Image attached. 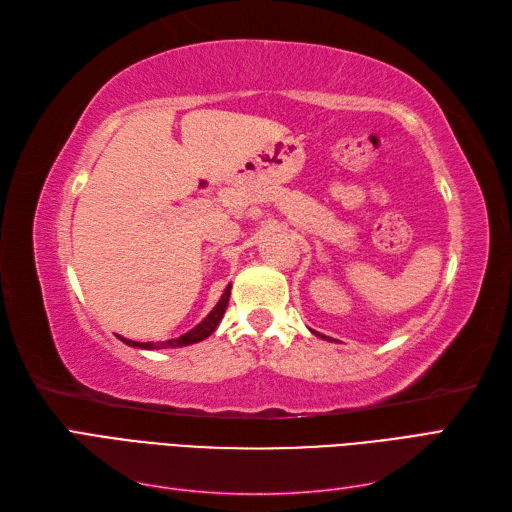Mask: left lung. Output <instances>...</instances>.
Wrapping results in <instances>:
<instances>
[{
  "instance_id": "1",
  "label": "left lung",
  "mask_w": 512,
  "mask_h": 512,
  "mask_svg": "<svg viewBox=\"0 0 512 512\" xmlns=\"http://www.w3.org/2000/svg\"><path fill=\"white\" fill-rule=\"evenodd\" d=\"M309 331H312V329H309ZM314 335H318V337H322V339H327V342H335V339H331V337H327V335H320L318 331H312Z\"/></svg>"
}]
</instances>
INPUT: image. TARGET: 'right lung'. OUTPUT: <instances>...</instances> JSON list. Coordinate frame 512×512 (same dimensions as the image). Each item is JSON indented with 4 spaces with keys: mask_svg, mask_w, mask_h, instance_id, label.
<instances>
[{
    "mask_svg": "<svg viewBox=\"0 0 512 512\" xmlns=\"http://www.w3.org/2000/svg\"><path fill=\"white\" fill-rule=\"evenodd\" d=\"M230 284L226 286V290H224V294H222V299L218 301V305H215L211 312H209V316L203 320V322H198L196 327L192 329V331H188V333H183V335H179V337H175V339H168V342H132V339H126V337H121V335H117L123 344H128V346H132V348H143V350H160V348H181V346H190V344H198V342H203V339H207L213 331H215V327H218L220 324V320H222V316H224V312H226V307H228V299H230Z\"/></svg>",
    "mask_w": 512,
    "mask_h": 512,
    "instance_id": "1",
    "label": "right lung"
}]
</instances>
